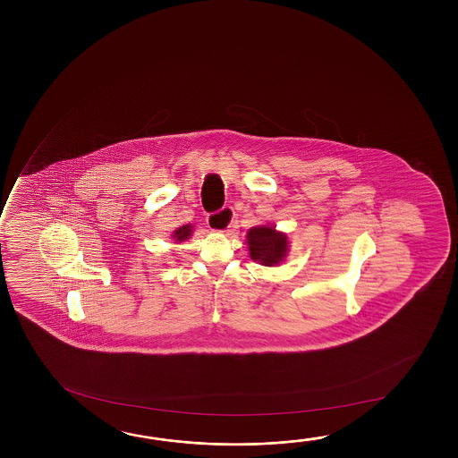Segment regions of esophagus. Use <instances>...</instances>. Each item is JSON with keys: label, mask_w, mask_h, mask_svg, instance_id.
I'll return each instance as SVG.
<instances>
[{"label": "esophagus", "mask_w": 458, "mask_h": 458, "mask_svg": "<svg viewBox=\"0 0 458 458\" xmlns=\"http://www.w3.org/2000/svg\"><path fill=\"white\" fill-rule=\"evenodd\" d=\"M224 210H230L228 208ZM208 225H209L210 230L212 232H220L224 233L228 230V226H230V222L226 224V225H224V222L218 218L217 214H210L209 217H208Z\"/></svg>", "instance_id": "obj_1"}]
</instances>
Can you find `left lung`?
I'll return each mask as SVG.
<instances>
[{
	"label": "left lung",
	"mask_w": 458,
	"mask_h": 458,
	"mask_svg": "<svg viewBox=\"0 0 458 458\" xmlns=\"http://www.w3.org/2000/svg\"><path fill=\"white\" fill-rule=\"evenodd\" d=\"M246 240L250 259L263 267H277L287 255V234L276 232L273 226H254Z\"/></svg>",
	"instance_id": "8db88e82"
}]
</instances>
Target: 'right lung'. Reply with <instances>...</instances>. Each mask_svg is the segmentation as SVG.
Instances as JSON below:
<instances>
[{"label":"right lung","mask_w":458,"mask_h":458,"mask_svg":"<svg viewBox=\"0 0 458 458\" xmlns=\"http://www.w3.org/2000/svg\"><path fill=\"white\" fill-rule=\"evenodd\" d=\"M190 236H191V226L190 225H183L181 226V228H177L173 234L174 240L177 241V242L188 240Z\"/></svg>","instance_id":"1"}]
</instances>
